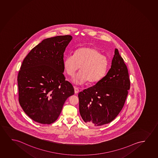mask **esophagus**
Wrapping results in <instances>:
<instances>
[{
  "instance_id": "34e87169",
  "label": "esophagus",
  "mask_w": 158,
  "mask_h": 158,
  "mask_svg": "<svg viewBox=\"0 0 158 158\" xmlns=\"http://www.w3.org/2000/svg\"><path fill=\"white\" fill-rule=\"evenodd\" d=\"M74 92H75V94H77L78 92H79V89L78 88H77L76 86H74Z\"/></svg>"
}]
</instances>
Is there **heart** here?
Instances as JSON below:
<instances>
[{"instance_id":"1","label":"heart","mask_w":158,"mask_h":158,"mask_svg":"<svg viewBox=\"0 0 158 158\" xmlns=\"http://www.w3.org/2000/svg\"><path fill=\"white\" fill-rule=\"evenodd\" d=\"M108 61L106 56L101 55L97 49L91 47L81 48L75 50L74 56H66L63 61V67L67 74L73 77L75 84L81 85L86 83H96L100 81L107 72Z\"/></svg>"}]
</instances>
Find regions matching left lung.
Listing matches in <instances>:
<instances>
[{"mask_svg": "<svg viewBox=\"0 0 158 158\" xmlns=\"http://www.w3.org/2000/svg\"><path fill=\"white\" fill-rule=\"evenodd\" d=\"M130 87L127 68L115 49L107 74L95 85L78 94L79 112L83 120L96 126L113 121L122 110Z\"/></svg>", "mask_w": 158, "mask_h": 158, "instance_id": "left-lung-1", "label": "left lung"}]
</instances>
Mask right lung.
Listing matches in <instances>:
<instances>
[{
  "mask_svg": "<svg viewBox=\"0 0 158 158\" xmlns=\"http://www.w3.org/2000/svg\"><path fill=\"white\" fill-rule=\"evenodd\" d=\"M69 35L44 39L24 58L17 77L19 103L34 122L50 124L57 119L73 86L63 75V54Z\"/></svg>",
  "mask_w": 158,
  "mask_h": 158,
  "instance_id": "add662e5",
  "label": "right lung"
}]
</instances>
